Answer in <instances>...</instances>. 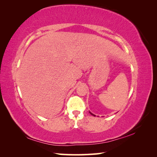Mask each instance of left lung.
I'll list each match as a JSON object with an SVG mask.
<instances>
[{"instance_id":"1","label":"left lung","mask_w":157,"mask_h":157,"mask_svg":"<svg viewBox=\"0 0 157 157\" xmlns=\"http://www.w3.org/2000/svg\"><path fill=\"white\" fill-rule=\"evenodd\" d=\"M90 114H91V115H93V116H94V117H95V116H96V115H94V114H92V113H90Z\"/></svg>"}]
</instances>
